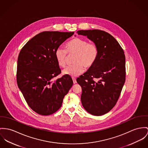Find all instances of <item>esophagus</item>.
<instances>
[{
  "label": "esophagus",
  "mask_w": 148,
  "mask_h": 148,
  "mask_svg": "<svg viewBox=\"0 0 148 148\" xmlns=\"http://www.w3.org/2000/svg\"><path fill=\"white\" fill-rule=\"evenodd\" d=\"M72 79H73V83L74 84H75V83H77V80H76V79L75 78H72Z\"/></svg>",
  "instance_id": "obj_1"
}]
</instances>
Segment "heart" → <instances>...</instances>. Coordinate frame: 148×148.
<instances>
[{"label": "heart", "mask_w": 148, "mask_h": 148, "mask_svg": "<svg viewBox=\"0 0 148 148\" xmlns=\"http://www.w3.org/2000/svg\"><path fill=\"white\" fill-rule=\"evenodd\" d=\"M66 48L58 47L55 55L58 65L62 68L66 65L68 53L74 55V64L64 70L63 73L71 77H77L83 73L84 67L90 68L95 63L99 55V48L97 45L89 43L82 38H74L68 42Z\"/></svg>", "instance_id": "obj_1"}]
</instances>
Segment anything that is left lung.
Listing matches in <instances>:
<instances>
[{
    "label": "left lung",
    "instance_id": "1",
    "mask_svg": "<svg viewBox=\"0 0 148 148\" xmlns=\"http://www.w3.org/2000/svg\"><path fill=\"white\" fill-rule=\"evenodd\" d=\"M77 33L87 36L99 48L95 63L77 82L82 87L84 108L92 115H102L114 108L125 84L124 51L112 35L104 31L79 30Z\"/></svg>",
    "mask_w": 148,
    "mask_h": 148
}]
</instances>
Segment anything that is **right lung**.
I'll list each match as a JSON object with an SVG mask.
<instances>
[{"label": "right lung", "instance_id": "1", "mask_svg": "<svg viewBox=\"0 0 148 148\" xmlns=\"http://www.w3.org/2000/svg\"><path fill=\"white\" fill-rule=\"evenodd\" d=\"M74 32H43L23 46L17 60L16 79L29 107L42 115L52 114L61 108L64 96L72 87L71 77L61 74L55 50Z\"/></svg>", "mask_w": 148, "mask_h": 148}]
</instances>
